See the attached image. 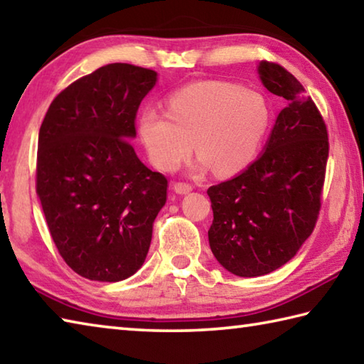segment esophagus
<instances>
[{"label": "esophagus", "instance_id": "1", "mask_svg": "<svg viewBox=\"0 0 364 364\" xmlns=\"http://www.w3.org/2000/svg\"><path fill=\"white\" fill-rule=\"evenodd\" d=\"M173 188H174L176 193H179V195H187V193H190L191 190H193L191 183H187V182H176Z\"/></svg>", "mask_w": 364, "mask_h": 364}]
</instances>
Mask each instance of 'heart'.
<instances>
[{"mask_svg":"<svg viewBox=\"0 0 364 364\" xmlns=\"http://www.w3.org/2000/svg\"><path fill=\"white\" fill-rule=\"evenodd\" d=\"M269 119L262 95L230 82L203 80L171 95L168 112L146 109L138 129L150 161L161 171L179 166L195 144L196 169L212 166L231 176L255 159Z\"/></svg>","mask_w":364,"mask_h":364,"instance_id":"obj_1","label":"heart"}]
</instances>
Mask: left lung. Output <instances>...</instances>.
Segmentation results:
<instances>
[{
  "label": "left lung",
  "instance_id": "1",
  "mask_svg": "<svg viewBox=\"0 0 364 364\" xmlns=\"http://www.w3.org/2000/svg\"><path fill=\"white\" fill-rule=\"evenodd\" d=\"M258 74L267 90L287 100V107L264 152L241 174L208 190L214 210L210 250L239 277L276 271L312 235L330 152L323 117L301 82L269 61L259 63Z\"/></svg>",
  "mask_w": 364,
  "mask_h": 364
}]
</instances>
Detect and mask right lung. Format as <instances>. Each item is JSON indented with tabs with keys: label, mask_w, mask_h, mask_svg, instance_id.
Segmentation results:
<instances>
[{
	"label": "right lung",
	"mask_w": 364,
	"mask_h": 364,
	"mask_svg": "<svg viewBox=\"0 0 364 364\" xmlns=\"http://www.w3.org/2000/svg\"><path fill=\"white\" fill-rule=\"evenodd\" d=\"M156 73L112 63L57 95L39 129L36 191L50 236L79 276L119 282L139 269L168 179L129 139Z\"/></svg>",
	"instance_id": "obj_1"
}]
</instances>
